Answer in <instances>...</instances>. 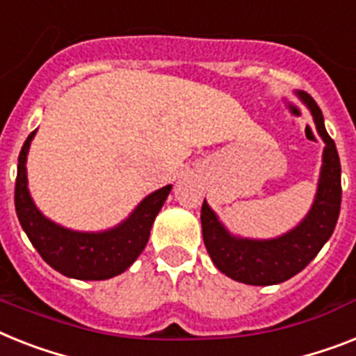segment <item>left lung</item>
<instances>
[{"instance_id": "8db88e82", "label": "left lung", "mask_w": 356, "mask_h": 356, "mask_svg": "<svg viewBox=\"0 0 356 356\" xmlns=\"http://www.w3.org/2000/svg\"><path fill=\"white\" fill-rule=\"evenodd\" d=\"M296 97L311 111L316 131L325 144L316 195L307 216L282 236L256 239L241 238L230 232L207 199L201 208L203 239L213 265L228 278L247 285H276L296 276L327 243L340 213L342 184L334 140L327 135L322 109L313 97L305 91H296Z\"/></svg>"}]
</instances>
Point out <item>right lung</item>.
<instances>
[{
  "label": "right lung",
  "instance_id": "1",
  "mask_svg": "<svg viewBox=\"0 0 356 356\" xmlns=\"http://www.w3.org/2000/svg\"><path fill=\"white\" fill-rule=\"evenodd\" d=\"M36 131L29 135L19 152L14 190L16 213L27 238L43 261L67 278L97 282L122 274L148 243L152 225L172 192V184L146 195L128 218L108 230L82 232L62 227L40 212L29 192L27 155Z\"/></svg>",
  "mask_w": 356,
  "mask_h": 356
}]
</instances>
